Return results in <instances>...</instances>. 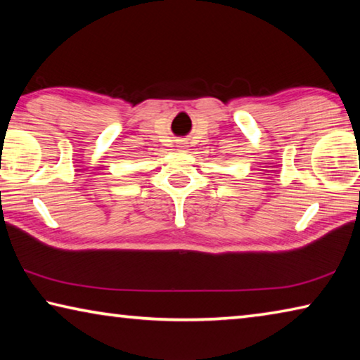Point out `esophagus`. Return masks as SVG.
I'll return each mask as SVG.
<instances>
[{
  "label": "esophagus",
  "instance_id": "obj_1",
  "mask_svg": "<svg viewBox=\"0 0 360 360\" xmlns=\"http://www.w3.org/2000/svg\"><path fill=\"white\" fill-rule=\"evenodd\" d=\"M184 144H186V143H181L179 148H181V149H186V146H184Z\"/></svg>",
  "mask_w": 360,
  "mask_h": 360
}]
</instances>
